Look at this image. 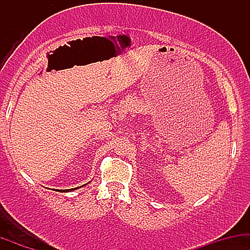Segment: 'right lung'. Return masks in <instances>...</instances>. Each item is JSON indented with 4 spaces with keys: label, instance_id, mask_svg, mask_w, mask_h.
I'll return each instance as SVG.
<instances>
[{
    "label": "right lung",
    "instance_id": "right-lung-1",
    "mask_svg": "<svg viewBox=\"0 0 250 250\" xmlns=\"http://www.w3.org/2000/svg\"><path fill=\"white\" fill-rule=\"evenodd\" d=\"M70 190H73V189H63V190H60V191H62L63 193V191H70Z\"/></svg>",
    "mask_w": 250,
    "mask_h": 250
}]
</instances>
